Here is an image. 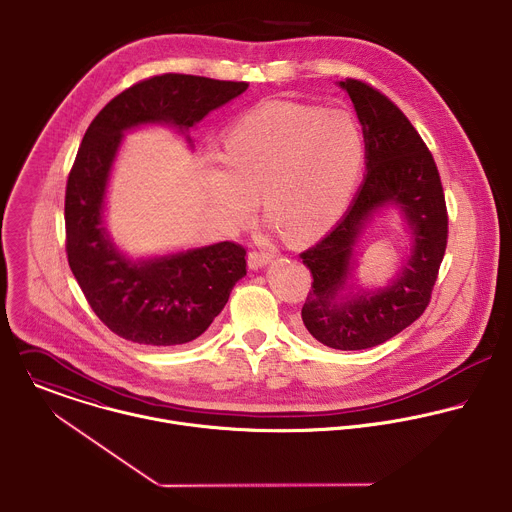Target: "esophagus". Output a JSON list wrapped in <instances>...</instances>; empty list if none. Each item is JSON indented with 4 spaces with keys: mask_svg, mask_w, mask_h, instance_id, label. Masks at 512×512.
Returning <instances> with one entry per match:
<instances>
[{
    "mask_svg": "<svg viewBox=\"0 0 512 512\" xmlns=\"http://www.w3.org/2000/svg\"><path fill=\"white\" fill-rule=\"evenodd\" d=\"M275 259V251H269V249H253L249 253V267L251 269H259L267 263H271Z\"/></svg>",
    "mask_w": 512,
    "mask_h": 512,
    "instance_id": "esophagus-1",
    "label": "esophagus"
}]
</instances>
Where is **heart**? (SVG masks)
<instances>
[{
    "instance_id": "heart-1",
    "label": "heart",
    "mask_w": 512,
    "mask_h": 512,
    "mask_svg": "<svg viewBox=\"0 0 512 512\" xmlns=\"http://www.w3.org/2000/svg\"><path fill=\"white\" fill-rule=\"evenodd\" d=\"M365 137L347 109L267 101L223 133L219 161L205 169V197L227 225H245L261 195L265 215L289 237L329 229L349 203Z\"/></svg>"
}]
</instances>
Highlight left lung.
<instances>
[{"instance_id":"left-lung-1","label":"left lung","mask_w":512,"mask_h":512,"mask_svg":"<svg viewBox=\"0 0 512 512\" xmlns=\"http://www.w3.org/2000/svg\"><path fill=\"white\" fill-rule=\"evenodd\" d=\"M341 87L363 125L367 175L337 227L299 255L313 275L301 317L319 343L359 351L399 335L429 307L447 249L449 213L435 157L409 117L361 79L347 77ZM385 202H397L406 211L416 251L391 288L337 304L334 297L346 282L354 239Z\"/></svg>"}]
</instances>
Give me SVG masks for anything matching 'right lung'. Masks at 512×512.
<instances>
[{"label":"right lung","mask_w":512,"mask_h":512,"mask_svg":"<svg viewBox=\"0 0 512 512\" xmlns=\"http://www.w3.org/2000/svg\"><path fill=\"white\" fill-rule=\"evenodd\" d=\"M247 87L153 75L115 95L89 123L65 187V253L89 307L115 335L151 347L189 343L207 331L247 273V251L235 241L143 263L115 251L101 227V205L121 133L141 123L189 129Z\"/></svg>","instance_id":"add662e5"}]
</instances>
